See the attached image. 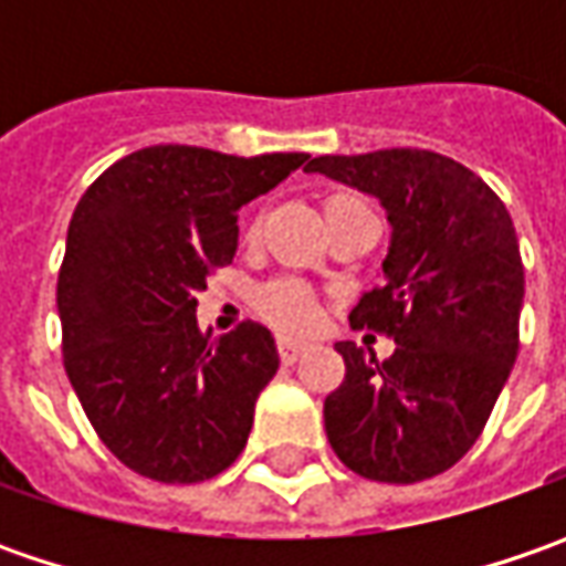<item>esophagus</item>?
Returning <instances> with one entry per match:
<instances>
[{
	"label": "esophagus",
	"mask_w": 566,
	"mask_h": 566,
	"mask_svg": "<svg viewBox=\"0 0 566 566\" xmlns=\"http://www.w3.org/2000/svg\"><path fill=\"white\" fill-rule=\"evenodd\" d=\"M276 349H280V359L286 361V365H293L305 349H308V343L305 339H293V337H280L276 339Z\"/></svg>",
	"instance_id": "1"
}]
</instances>
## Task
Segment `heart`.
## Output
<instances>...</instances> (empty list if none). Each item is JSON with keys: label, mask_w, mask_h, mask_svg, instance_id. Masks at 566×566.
<instances>
[{"label": "heart", "mask_w": 566, "mask_h": 566, "mask_svg": "<svg viewBox=\"0 0 566 566\" xmlns=\"http://www.w3.org/2000/svg\"><path fill=\"white\" fill-rule=\"evenodd\" d=\"M349 201H359V198H353V195H334L327 201V207L349 205ZM251 235H254V229H251ZM258 308H261V315L268 317L271 324L283 327V331H305L315 321L317 312L315 295L308 293V286L295 283V280H273V283H268L258 293Z\"/></svg>", "instance_id": "heart-1"}]
</instances>
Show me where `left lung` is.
<instances>
[{"instance_id": "1", "label": "left lung", "mask_w": 566, "mask_h": 566, "mask_svg": "<svg viewBox=\"0 0 566 566\" xmlns=\"http://www.w3.org/2000/svg\"><path fill=\"white\" fill-rule=\"evenodd\" d=\"M308 172L375 195L390 220L380 283L349 312L397 349L337 343L346 378L324 400L343 467L412 485L460 463L520 349L523 261L511 213L472 169L419 147L315 157Z\"/></svg>"}]
</instances>
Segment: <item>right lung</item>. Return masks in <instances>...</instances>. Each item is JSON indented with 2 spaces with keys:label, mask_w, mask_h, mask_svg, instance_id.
<instances>
[{
  "label": "right lung",
  "mask_w": 566,
  "mask_h": 566,
  "mask_svg": "<svg viewBox=\"0 0 566 566\" xmlns=\"http://www.w3.org/2000/svg\"><path fill=\"white\" fill-rule=\"evenodd\" d=\"M305 160L157 144L81 195L55 286L62 361L99 441L144 479L195 485L245 450L276 346L254 321L201 334L195 295L232 261L239 207Z\"/></svg>",
  "instance_id": "right-lung-1"
}]
</instances>
